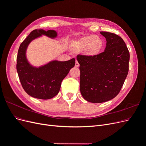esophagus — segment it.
Returning a JSON list of instances; mask_svg holds the SVG:
<instances>
[{
	"instance_id": "obj_1",
	"label": "esophagus",
	"mask_w": 146,
	"mask_h": 146,
	"mask_svg": "<svg viewBox=\"0 0 146 146\" xmlns=\"http://www.w3.org/2000/svg\"><path fill=\"white\" fill-rule=\"evenodd\" d=\"M79 66H80V64H79V63H78V61H76V64H75V66H76V67H77V68H78Z\"/></svg>"
}]
</instances>
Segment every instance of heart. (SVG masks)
<instances>
[{"label": "heart", "mask_w": 146, "mask_h": 146, "mask_svg": "<svg viewBox=\"0 0 146 146\" xmlns=\"http://www.w3.org/2000/svg\"><path fill=\"white\" fill-rule=\"evenodd\" d=\"M74 52H82L88 57H95L100 54L105 47L104 39L99 36L86 35L75 39L70 44Z\"/></svg>", "instance_id": "obj_1"}]
</instances>
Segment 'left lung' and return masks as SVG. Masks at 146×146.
<instances>
[{"label":"left lung","mask_w":146,"mask_h":146,"mask_svg":"<svg viewBox=\"0 0 146 146\" xmlns=\"http://www.w3.org/2000/svg\"><path fill=\"white\" fill-rule=\"evenodd\" d=\"M100 33L107 41L105 51L95 57L77 56L80 92L91 103H102L115 98L129 72L130 54L122 38L113 33Z\"/></svg>","instance_id":"obj_1"}]
</instances>
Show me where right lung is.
Here are the masks:
<instances>
[{
	"instance_id": "obj_1",
	"label": "right lung",
	"mask_w": 146,
	"mask_h": 146,
	"mask_svg": "<svg viewBox=\"0 0 146 146\" xmlns=\"http://www.w3.org/2000/svg\"><path fill=\"white\" fill-rule=\"evenodd\" d=\"M42 35L54 39L57 36V33L54 30L36 29L32 31L19 46L16 69L24 91L34 98L47 100L58 93L61 82L75 66L76 60H53L38 68L31 65L26 56V51L29 44Z\"/></svg>"
}]
</instances>
